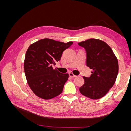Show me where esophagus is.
Segmentation results:
<instances>
[{
    "mask_svg": "<svg viewBox=\"0 0 131 131\" xmlns=\"http://www.w3.org/2000/svg\"><path fill=\"white\" fill-rule=\"evenodd\" d=\"M69 77H71V78H75V77H77L76 75H74L73 73H72V72L69 73Z\"/></svg>",
    "mask_w": 131,
    "mask_h": 131,
    "instance_id": "1",
    "label": "esophagus"
}]
</instances>
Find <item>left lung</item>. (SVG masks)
Instances as JSON below:
<instances>
[{
  "instance_id": "1",
  "label": "left lung",
  "mask_w": 131,
  "mask_h": 131,
  "mask_svg": "<svg viewBox=\"0 0 131 131\" xmlns=\"http://www.w3.org/2000/svg\"><path fill=\"white\" fill-rule=\"evenodd\" d=\"M85 49L86 65L93 69L79 90L84 96L98 100L108 92L115 82L118 72V61L112 49L103 41L90 39L78 43Z\"/></svg>"
}]
</instances>
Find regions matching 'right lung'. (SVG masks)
I'll use <instances>...</instances> for the list:
<instances>
[{"label": "right lung", "mask_w": 131, "mask_h": 131, "mask_svg": "<svg viewBox=\"0 0 131 131\" xmlns=\"http://www.w3.org/2000/svg\"><path fill=\"white\" fill-rule=\"evenodd\" d=\"M53 39H43L31 44L27 50L24 70L28 84L35 94L43 100H50L60 94L68 73L63 74L52 65L61 59L63 52L73 44Z\"/></svg>", "instance_id": "1"}]
</instances>
